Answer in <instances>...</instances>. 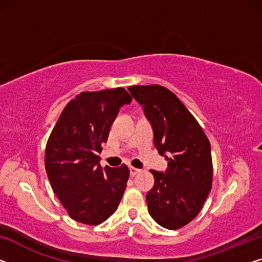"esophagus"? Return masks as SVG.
<instances>
[{"mask_svg":"<svg viewBox=\"0 0 262 262\" xmlns=\"http://www.w3.org/2000/svg\"><path fill=\"white\" fill-rule=\"evenodd\" d=\"M140 171H141V169H139V168H135V167H129V173H130V175L132 177H134V175H136V174H139Z\"/></svg>","mask_w":262,"mask_h":262,"instance_id":"esophagus-1","label":"esophagus"}]
</instances>
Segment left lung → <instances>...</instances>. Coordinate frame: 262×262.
<instances>
[{"label": "left lung", "instance_id": "left-lung-1", "mask_svg": "<svg viewBox=\"0 0 262 262\" xmlns=\"http://www.w3.org/2000/svg\"><path fill=\"white\" fill-rule=\"evenodd\" d=\"M154 134V146L165 156V173L154 169V187L146 195L148 212L162 227L178 229L198 215L212 188L210 143L204 129L174 93L159 84L133 85Z\"/></svg>", "mask_w": 262, "mask_h": 262}]
</instances>
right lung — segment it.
<instances>
[{
  "label": "right lung",
  "instance_id": "add662e5",
  "mask_svg": "<svg viewBox=\"0 0 262 262\" xmlns=\"http://www.w3.org/2000/svg\"><path fill=\"white\" fill-rule=\"evenodd\" d=\"M130 102L123 88L81 93L64 107L49 136L46 171L73 220L99 225L118 208L129 169L126 165L102 168L97 154L120 108Z\"/></svg>",
  "mask_w": 262,
  "mask_h": 262
}]
</instances>
